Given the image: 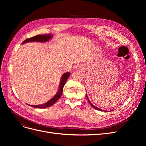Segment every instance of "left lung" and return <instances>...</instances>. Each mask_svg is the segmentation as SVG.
<instances>
[{"instance_id":"left-lung-1","label":"left lung","mask_w":146,"mask_h":146,"mask_svg":"<svg viewBox=\"0 0 146 146\" xmlns=\"http://www.w3.org/2000/svg\"><path fill=\"white\" fill-rule=\"evenodd\" d=\"M86 97H87V99H88V102H89V103L90 104V105L92 106V107H93L94 109H96V110H99V111H105V110H102V109H100V108H98V107H95V106H94L93 105H92L91 102H90V101L89 100V99H88V96H87V95H86Z\"/></svg>"}]
</instances>
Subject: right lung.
<instances>
[{
	"label": "right lung",
	"mask_w": 146,
	"mask_h": 146,
	"mask_svg": "<svg viewBox=\"0 0 146 146\" xmlns=\"http://www.w3.org/2000/svg\"><path fill=\"white\" fill-rule=\"evenodd\" d=\"M52 35L51 34H46V35H38L35 36L33 37L27 38V39L23 42L25 43L27 42H33V41H36V42H45L49 40V39H51L52 38ZM70 76V73L69 72L65 73L63 75L62 77H61V82H60V85L59 87V90L57 94L53 98L51 99L50 100H48L47 102L45 103L43 105H30L31 107H34V108H44L50 107V106L54 105L56 102L58 100L60 97L62 95L63 93V87L65 85V83L67 81V79Z\"/></svg>",
	"instance_id": "right-lung-1"
}]
</instances>
